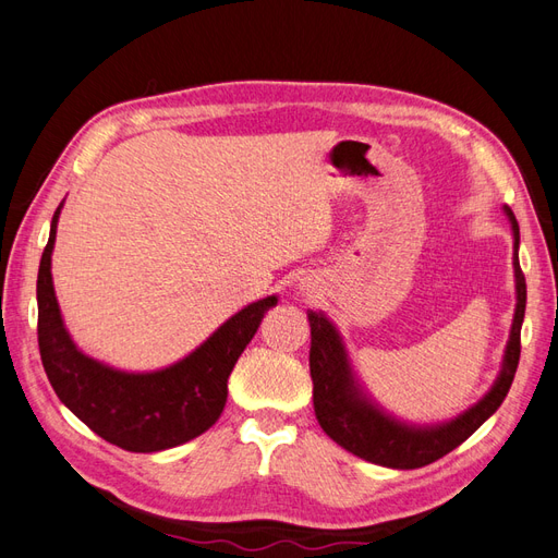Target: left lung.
Segmentation results:
<instances>
[{"mask_svg": "<svg viewBox=\"0 0 558 558\" xmlns=\"http://www.w3.org/2000/svg\"><path fill=\"white\" fill-rule=\"evenodd\" d=\"M505 215L512 225L514 235V282L517 306L514 320L509 329L500 372L490 390L480 402L458 413L451 421L441 423H407L392 416L372 395L362 388L341 331L323 311H311V378H313V409L315 418L333 439L353 456L369 460L374 465L392 470H416L435 463L460 447L474 429H480L493 413L498 411L512 386L521 355V325L526 313V278L519 266V225L514 213L505 205Z\"/></svg>", "mask_w": 558, "mask_h": 558, "instance_id": "1", "label": "left lung"}]
</instances>
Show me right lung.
Returning a JSON list of instances; mask_svg holds the SVG:
<instances>
[{"mask_svg": "<svg viewBox=\"0 0 558 558\" xmlns=\"http://www.w3.org/2000/svg\"><path fill=\"white\" fill-rule=\"evenodd\" d=\"M65 203V201H62ZM51 219L37 276L39 353L60 402L109 444L154 453L203 435L227 404V380L278 296L252 301L217 327L196 350L154 372H123L86 355L62 320L51 276L58 217Z\"/></svg>", "mask_w": 558, "mask_h": 558, "instance_id": "right-lung-1", "label": "right lung"}]
</instances>
